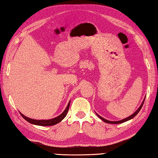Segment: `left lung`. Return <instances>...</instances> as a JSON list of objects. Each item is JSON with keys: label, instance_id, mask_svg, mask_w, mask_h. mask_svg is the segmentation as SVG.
<instances>
[{"label": "left lung", "instance_id": "obj_1", "mask_svg": "<svg viewBox=\"0 0 158 158\" xmlns=\"http://www.w3.org/2000/svg\"><path fill=\"white\" fill-rule=\"evenodd\" d=\"M144 100H145V98L143 99V102H142V103L141 104V106H139V108H138L136 111H135L133 114H132V115H131L130 116V117H127V118H124V119H122V120H120V121H108V120H107V119H106V118H103L102 117H101L100 115H98V114H97V116L98 117L101 118V120H103L104 122H106V123H113V124H118V123H123V122H126V121H129V120H131V119H132V118H134L135 116H136L138 113H139V112L140 111V110L142 109V106H143V102H144Z\"/></svg>", "mask_w": 158, "mask_h": 158}]
</instances>
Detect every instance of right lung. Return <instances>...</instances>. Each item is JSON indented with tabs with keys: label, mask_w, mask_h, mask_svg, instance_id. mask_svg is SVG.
Returning a JSON list of instances; mask_svg holds the SVG:
<instances>
[{
	"label": "right lung",
	"mask_w": 158,
	"mask_h": 158,
	"mask_svg": "<svg viewBox=\"0 0 158 158\" xmlns=\"http://www.w3.org/2000/svg\"><path fill=\"white\" fill-rule=\"evenodd\" d=\"M69 106H70V101H69V103H68L67 106H66V109L64 110V111L62 114L58 116V117H57L51 118V119H48V120L32 119V118H30L26 117V116H24L23 114H21V112H20V114L22 116V117H23L25 120H26L27 122H29L30 123L34 124V125H37V126H53V125H55V124L60 123L61 121L64 118L66 114H67V112H68L69 109Z\"/></svg>",
	"instance_id": "add662e5"
}]
</instances>
